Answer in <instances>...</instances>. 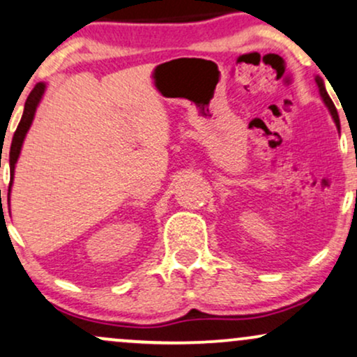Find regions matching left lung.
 <instances>
[{
  "label": "left lung",
  "instance_id": "8db88e82",
  "mask_svg": "<svg viewBox=\"0 0 357 357\" xmlns=\"http://www.w3.org/2000/svg\"><path fill=\"white\" fill-rule=\"evenodd\" d=\"M316 83H317V88H319V95H321L322 102H324L326 107H328V110L331 112V115H333V120H334V123H336L337 130H341V125H339V115H337V110H336V107H334L333 100L329 98L328 90H326L324 82H322V78H321V77H316Z\"/></svg>",
  "mask_w": 357,
  "mask_h": 357
}]
</instances>
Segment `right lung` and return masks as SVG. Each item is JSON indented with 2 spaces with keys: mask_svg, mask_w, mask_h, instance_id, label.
I'll list each match as a JSON object with an SVG mask.
<instances>
[{
  "mask_svg": "<svg viewBox=\"0 0 357 357\" xmlns=\"http://www.w3.org/2000/svg\"><path fill=\"white\" fill-rule=\"evenodd\" d=\"M45 90H46L45 83H38V85L33 88L31 93L28 95L26 103H24V112H23V116H21L18 128H16L15 135H13L11 149H10V174H11V178H10V187H8V200H10L11 185H13V175H15V165H16V162H18V157L21 153V146H23L24 137H26L28 130H29V127H31L33 119H35L36 108L41 102V96H43Z\"/></svg>",
  "mask_w": 357,
  "mask_h": 357,
  "instance_id": "1",
  "label": "right lung"
}]
</instances>
